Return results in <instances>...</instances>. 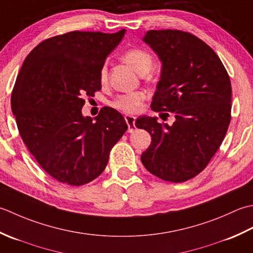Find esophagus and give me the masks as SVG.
I'll use <instances>...</instances> for the list:
<instances>
[{
  "label": "esophagus",
  "mask_w": 253,
  "mask_h": 253,
  "mask_svg": "<svg viewBox=\"0 0 253 253\" xmlns=\"http://www.w3.org/2000/svg\"><path fill=\"white\" fill-rule=\"evenodd\" d=\"M125 119H126V122L127 125V132L132 133V132L135 131V128H136L135 127V117L126 116Z\"/></svg>",
  "instance_id": "1"
}]
</instances>
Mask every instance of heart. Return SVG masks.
<instances>
[{
  "instance_id": "1",
  "label": "heart",
  "mask_w": 253,
  "mask_h": 253,
  "mask_svg": "<svg viewBox=\"0 0 253 253\" xmlns=\"http://www.w3.org/2000/svg\"><path fill=\"white\" fill-rule=\"evenodd\" d=\"M123 60L140 75L147 74L153 66V56L144 49L135 48L127 50L123 54ZM106 76L107 70L106 68H102L100 71L101 81H105ZM144 98H145V95L143 92H130V94H125L117 97L116 100L113 101V106L126 113H134L141 109Z\"/></svg>"
}]
</instances>
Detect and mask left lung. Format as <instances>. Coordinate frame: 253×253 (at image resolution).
Wrapping results in <instances>:
<instances>
[{
    "label": "left lung",
    "instance_id": "obj_1",
    "mask_svg": "<svg viewBox=\"0 0 253 253\" xmlns=\"http://www.w3.org/2000/svg\"><path fill=\"white\" fill-rule=\"evenodd\" d=\"M143 41L162 62L151 108L174 112L172 126L156 117L135 121L152 136L141 161L149 172L170 182H183L208 166L227 132L231 85L212 48L180 30H148Z\"/></svg>",
    "mask_w": 253,
    "mask_h": 253
}]
</instances>
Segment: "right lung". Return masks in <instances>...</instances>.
<instances>
[{
  "instance_id": "obj_1",
  "label": "right lung",
  "mask_w": 253,
  "mask_h": 253,
  "mask_svg": "<svg viewBox=\"0 0 253 253\" xmlns=\"http://www.w3.org/2000/svg\"><path fill=\"white\" fill-rule=\"evenodd\" d=\"M116 34L71 32L42 41L25 59L12 92L20 136L51 177L83 185L104 171L113 145L127 130L110 107L84 117L86 96L101 89L100 71L120 43Z\"/></svg>"
}]
</instances>
